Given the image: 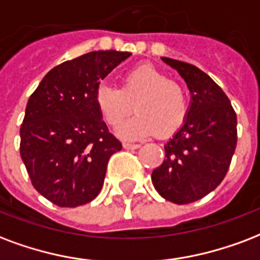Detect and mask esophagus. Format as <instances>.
<instances>
[{
  "instance_id": "34e87169",
  "label": "esophagus",
  "mask_w": 260,
  "mask_h": 260,
  "mask_svg": "<svg viewBox=\"0 0 260 260\" xmlns=\"http://www.w3.org/2000/svg\"><path fill=\"white\" fill-rule=\"evenodd\" d=\"M125 150H136V148L140 147V144H135V143H124L122 144Z\"/></svg>"
}]
</instances>
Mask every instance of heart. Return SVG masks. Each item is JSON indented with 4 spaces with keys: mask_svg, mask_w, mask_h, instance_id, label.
<instances>
[{
    "mask_svg": "<svg viewBox=\"0 0 260 260\" xmlns=\"http://www.w3.org/2000/svg\"><path fill=\"white\" fill-rule=\"evenodd\" d=\"M136 106L138 114L117 128L124 139H140L158 132L166 138L183 125L188 105L183 87L169 80L154 65H138L124 73L121 88L101 83L94 91V105L108 125L117 126Z\"/></svg>",
    "mask_w": 260,
    "mask_h": 260,
    "instance_id": "obj_1",
    "label": "heart"
}]
</instances>
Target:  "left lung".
Here are the masks:
<instances>
[{
    "mask_svg": "<svg viewBox=\"0 0 260 260\" xmlns=\"http://www.w3.org/2000/svg\"><path fill=\"white\" fill-rule=\"evenodd\" d=\"M176 69L191 92L183 125L165 144V159L152 170L158 193L187 205L214 191L225 177L237 143V117L231 101L213 79L183 61L161 57Z\"/></svg>",
    "mask_w": 260,
    "mask_h": 260,
    "instance_id": "left-lung-1",
    "label": "left lung"
}]
</instances>
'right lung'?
<instances>
[{
  "label": "right lung",
  "mask_w": 260,
  "mask_h": 260,
  "mask_svg": "<svg viewBox=\"0 0 260 260\" xmlns=\"http://www.w3.org/2000/svg\"><path fill=\"white\" fill-rule=\"evenodd\" d=\"M128 51L99 50L57 65L29 96L20 155L34 188L59 207L94 201L109 158L122 148L94 105V91Z\"/></svg>",
  "instance_id": "add662e5"
}]
</instances>
